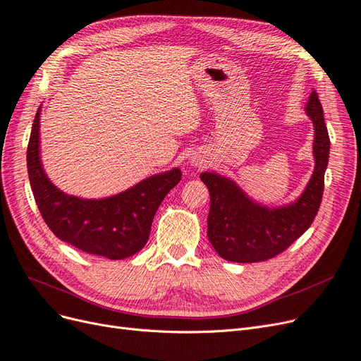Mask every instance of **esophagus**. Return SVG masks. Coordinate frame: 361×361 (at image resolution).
<instances>
[{"label":"esophagus","instance_id":"obj_1","mask_svg":"<svg viewBox=\"0 0 361 361\" xmlns=\"http://www.w3.org/2000/svg\"><path fill=\"white\" fill-rule=\"evenodd\" d=\"M190 165L195 168H201L204 165V160L199 159V157H192L190 159Z\"/></svg>","mask_w":361,"mask_h":361}]
</instances>
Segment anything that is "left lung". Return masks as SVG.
I'll return each instance as SVG.
<instances>
[{"mask_svg": "<svg viewBox=\"0 0 361 361\" xmlns=\"http://www.w3.org/2000/svg\"><path fill=\"white\" fill-rule=\"evenodd\" d=\"M305 113L314 125L312 153L315 166L302 195L281 207L262 205L232 180L211 171L201 180L209 190L208 239L217 255L235 263H256L287 250L312 224L324 190L330 138L323 106L312 89Z\"/></svg>", "mask_w": 361, "mask_h": 361, "instance_id": "left-lung-1", "label": "left lung"}]
</instances>
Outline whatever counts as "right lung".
Returning <instances> with one entry per match:
<instances>
[{
    "mask_svg": "<svg viewBox=\"0 0 361 361\" xmlns=\"http://www.w3.org/2000/svg\"><path fill=\"white\" fill-rule=\"evenodd\" d=\"M39 113L35 114L26 152V166L37 207L61 241L87 255L122 260L149 241L159 205L180 183V168L154 173L125 192L101 199H83L58 189L50 181L39 154Z\"/></svg>",
    "mask_w": 361,
    "mask_h": 361,
    "instance_id": "obj_1",
    "label": "right lung"
}]
</instances>
